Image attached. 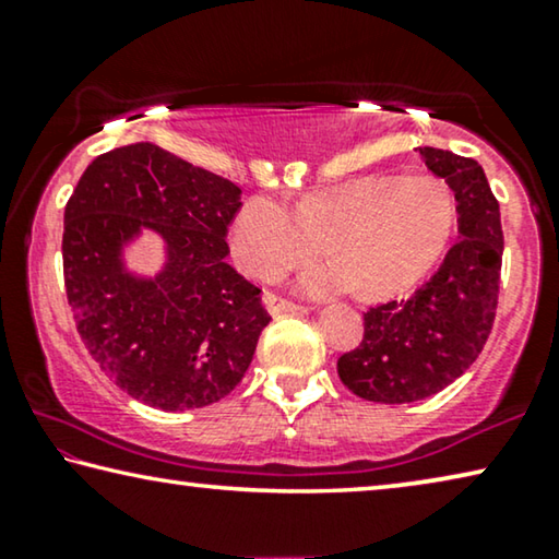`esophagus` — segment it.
<instances>
[{
    "label": "esophagus",
    "instance_id": "obj_1",
    "mask_svg": "<svg viewBox=\"0 0 559 559\" xmlns=\"http://www.w3.org/2000/svg\"><path fill=\"white\" fill-rule=\"evenodd\" d=\"M263 306H265V311H269L271 316H283V313H304V308H301V306L290 304V301H286V298H278V296H273V294H265V296H263Z\"/></svg>",
    "mask_w": 559,
    "mask_h": 559
}]
</instances>
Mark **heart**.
<instances>
[{
    "label": "heart",
    "instance_id": "b5f03b06",
    "mask_svg": "<svg viewBox=\"0 0 559 559\" xmlns=\"http://www.w3.org/2000/svg\"><path fill=\"white\" fill-rule=\"evenodd\" d=\"M456 228V198L437 175H364L304 195L294 213L255 195L230 226L236 263L258 278H276L321 251L331 265L304 273L313 296L356 286L361 298H391L435 269Z\"/></svg>",
    "mask_w": 559,
    "mask_h": 559
}]
</instances>
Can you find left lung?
Segmentation results:
<instances>
[{
  "instance_id": "8db88e82",
  "label": "left lung",
  "mask_w": 559,
  "mask_h": 559,
  "mask_svg": "<svg viewBox=\"0 0 559 559\" xmlns=\"http://www.w3.org/2000/svg\"><path fill=\"white\" fill-rule=\"evenodd\" d=\"M452 188L460 240L406 301L364 313V341L338 359V379L377 404H412L439 394L477 361L492 331L502 271L499 203L481 165L439 147L416 150Z\"/></svg>"
}]
</instances>
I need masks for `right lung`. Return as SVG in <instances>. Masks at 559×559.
Here are the masks:
<instances>
[{
  "mask_svg": "<svg viewBox=\"0 0 559 559\" xmlns=\"http://www.w3.org/2000/svg\"><path fill=\"white\" fill-rule=\"evenodd\" d=\"M240 190L168 150L135 143L95 157L64 207V286L87 352L140 404L211 406L253 361L271 316L261 288L226 263ZM147 229L155 274L127 265Z\"/></svg>",
  "mask_w": 559,
  "mask_h": 559,
  "instance_id": "add662e5",
  "label": "right lung"
}]
</instances>
